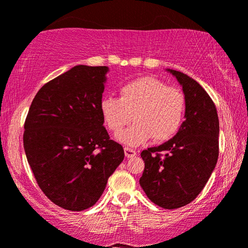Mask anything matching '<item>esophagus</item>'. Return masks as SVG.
Here are the masks:
<instances>
[{"label":"esophagus","instance_id":"34e87169","mask_svg":"<svg viewBox=\"0 0 248 248\" xmlns=\"http://www.w3.org/2000/svg\"><path fill=\"white\" fill-rule=\"evenodd\" d=\"M124 153H125V156H126L127 158H131V157H134V156H136V151L133 150V148L125 147L124 148Z\"/></svg>","mask_w":248,"mask_h":248}]
</instances>
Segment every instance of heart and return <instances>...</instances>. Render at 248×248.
I'll list each match as a JSON object with an SVG mask.
<instances>
[{
  "label": "heart",
  "mask_w": 248,
  "mask_h": 248,
  "mask_svg": "<svg viewBox=\"0 0 248 248\" xmlns=\"http://www.w3.org/2000/svg\"><path fill=\"white\" fill-rule=\"evenodd\" d=\"M185 108V95L180 89L152 76L124 84L120 98L106 95L100 102L104 123L114 134H119L133 115L135 123L117 136L129 146L140 145L152 137L155 142L172 139L181 127Z\"/></svg>",
  "instance_id": "heart-1"
}]
</instances>
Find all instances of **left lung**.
<instances>
[{
	"instance_id": "left-lung-1",
	"label": "left lung",
	"mask_w": 248,
	"mask_h": 248,
	"mask_svg": "<svg viewBox=\"0 0 248 248\" xmlns=\"http://www.w3.org/2000/svg\"><path fill=\"white\" fill-rule=\"evenodd\" d=\"M183 87L185 121L173 139L140 153L145 169L140 184L154 204L175 209L202 192L218 158L219 122L216 106L195 79L169 70Z\"/></svg>"
}]
</instances>
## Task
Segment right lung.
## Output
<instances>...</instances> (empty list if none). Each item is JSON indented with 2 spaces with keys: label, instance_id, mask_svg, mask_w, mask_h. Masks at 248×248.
Segmentation results:
<instances>
[{
  "label": "right lung",
  "instance_id": "right-lung-1",
  "mask_svg": "<svg viewBox=\"0 0 248 248\" xmlns=\"http://www.w3.org/2000/svg\"><path fill=\"white\" fill-rule=\"evenodd\" d=\"M108 66L76 65L41 87L30 106L23 145L47 199L79 212L100 199L123 162L100 111Z\"/></svg>",
  "mask_w": 248,
  "mask_h": 248
}]
</instances>
